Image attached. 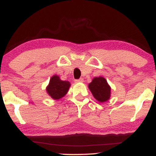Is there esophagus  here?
<instances>
[{
    "instance_id": "34e87169",
    "label": "esophagus",
    "mask_w": 156,
    "mask_h": 156,
    "mask_svg": "<svg viewBox=\"0 0 156 156\" xmlns=\"http://www.w3.org/2000/svg\"><path fill=\"white\" fill-rule=\"evenodd\" d=\"M83 81H84V80H83V78H80V79L75 80V82H76V83H83Z\"/></svg>"
}]
</instances>
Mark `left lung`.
<instances>
[{
    "instance_id": "left-lung-1",
    "label": "left lung",
    "mask_w": 156,
    "mask_h": 156,
    "mask_svg": "<svg viewBox=\"0 0 156 156\" xmlns=\"http://www.w3.org/2000/svg\"><path fill=\"white\" fill-rule=\"evenodd\" d=\"M88 87L93 97L99 103H105L110 99L112 88L103 77H94Z\"/></svg>"
}]
</instances>
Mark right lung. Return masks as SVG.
I'll return each instance as SVG.
<instances>
[{"instance_id":"1","label":"right lung","mask_w":156,"mask_h":156,"mask_svg":"<svg viewBox=\"0 0 156 156\" xmlns=\"http://www.w3.org/2000/svg\"><path fill=\"white\" fill-rule=\"evenodd\" d=\"M70 85L68 80H61L59 76L54 75L50 79L49 84L46 87V92L51 98L57 101L67 94Z\"/></svg>"}]
</instances>
